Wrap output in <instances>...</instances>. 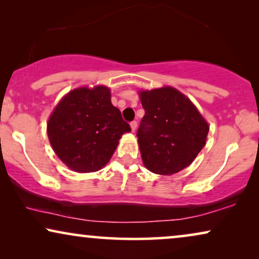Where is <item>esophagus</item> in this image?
<instances>
[{"mask_svg":"<svg viewBox=\"0 0 259 259\" xmlns=\"http://www.w3.org/2000/svg\"><path fill=\"white\" fill-rule=\"evenodd\" d=\"M138 127V122L137 121H132L131 122V128H132V132H136Z\"/></svg>","mask_w":259,"mask_h":259,"instance_id":"obj_1","label":"esophagus"}]
</instances>
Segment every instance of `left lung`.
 Here are the masks:
<instances>
[{
    "label": "left lung",
    "mask_w": 259,
    "mask_h": 259,
    "mask_svg": "<svg viewBox=\"0 0 259 259\" xmlns=\"http://www.w3.org/2000/svg\"><path fill=\"white\" fill-rule=\"evenodd\" d=\"M145 115L137 132L148 171L171 176L192 162L206 144L208 123L173 87L139 92Z\"/></svg>",
    "instance_id": "left-lung-1"
}]
</instances>
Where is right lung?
I'll return each instance as SVG.
<instances>
[{
  "label": "right lung",
  "mask_w": 259,
  "mask_h": 259,
  "mask_svg": "<svg viewBox=\"0 0 259 259\" xmlns=\"http://www.w3.org/2000/svg\"><path fill=\"white\" fill-rule=\"evenodd\" d=\"M53 150L70 169L95 172L111 160L131 127L111 102L106 86L81 87L62 98L47 123Z\"/></svg>",
  "instance_id": "obj_1"
}]
</instances>
